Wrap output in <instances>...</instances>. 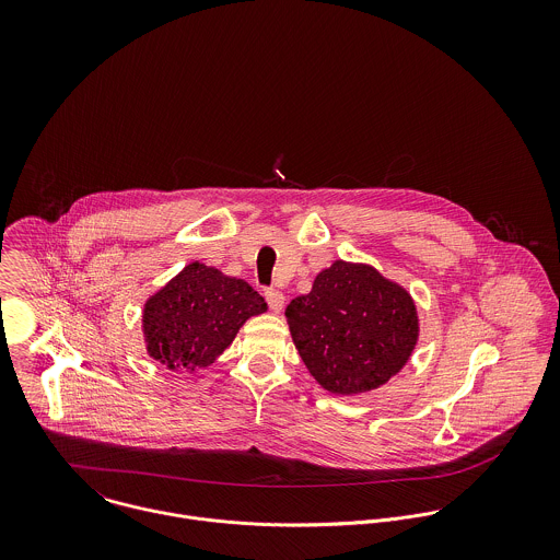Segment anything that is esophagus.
Masks as SVG:
<instances>
[{"label":"esophagus","mask_w":560,"mask_h":560,"mask_svg":"<svg viewBox=\"0 0 560 560\" xmlns=\"http://www.w3.org/2000/svg\"><path fill=\"white\" fill-rule=\"evenodd\" d=\"M265 300H267V304H269V308H271L273 313H280L282 306H284V295H282V291H278V289H267V291H265Z\"/></svg>","instance_id":"esophagus-1"}]
</instances>
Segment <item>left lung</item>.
I'll use <instances>...</instances> for the list:
<instances>
[{"instance_id": "1", "label": "left lung", "mask_w": 560, "mask_h": 560, "mask_svg": "<svg viewBox=\"0 0 560 560\" xmlns=\"http://www.w3.org/2000/svg\"><path fill=\"white\" fill-rule=\"evenodd\" d=\"M287 319L306 369L331 395L384 386L418 340L409 293L373 267L345 260L320 271L313 291L287 306Z\"/></svg>"}]
</instances>
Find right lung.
Listing matches in <instances>:
<instances>
[{"mask_svg":"<svg viewBox=\"0 0 560 560\" xmlns=\"http://www.w3.org/2000/svg\"><path fill=\"white\" fill-rule=\"evenodd\" d=\"M265 311L247 282L191 262L147 302V349L172 371H198L215 362L245 319Z\"/></svg>","mask_w":560,"mask_h":560,"instance_id":"add662e5","label":"right lung"}]
</instances>
